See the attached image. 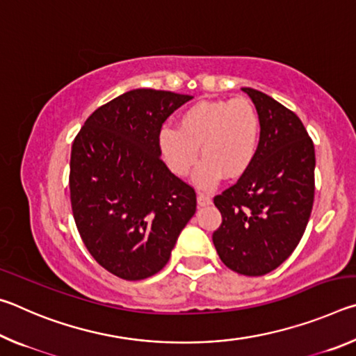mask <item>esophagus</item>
Returning a JSON list of instances; mask_svg holds the SVG:
<instances>
[{
    "label": "esophagus",
    "mask_w": 356,
    "mask_h": 356,
    "mask_svg": "<svg viewBox=\"0 0 356 356\" xmlns=\"http://www.w3.org/2000/svg\"><path fill=\"white\" fill-rule=\"evenodd\" d=\"M210 204H212V197L206 195V193H197V206L206 207L210 206Z\"/></svg>",
    "instance_id": "34e87169"
}]
</instances>
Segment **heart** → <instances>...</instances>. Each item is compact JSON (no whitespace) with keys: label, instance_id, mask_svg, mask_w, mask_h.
Listing matches in <instances>:
<instances>
[{"label":"heart","instance_id":"obj_1","mask_svg":"<svg viewBox=\"0 0 356 356\" xmlns=\"http://www.w3.org/2000/svg\"><path fill=\"white\" fill-rule=\"evenodd\" d=\"M261 141V118L250 100H202L180 113L177 129L163 127L159 149L166 166L179 177L186 176L197 161L195 182L212 186L220 174L237 179L250 170Z\"/></svg>","mask_w":356,"mask_h":356}]
</instances>
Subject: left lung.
<instances>
[{
	"mask_svg": "<svg viewBox=\"0 0 356 356\" xmlns=\"http://www.w3.org/2000/svg\"><path fill=\"white\" fill-rule=\"evenodd\" d=\"M261 118V141L250 170L213 197L221 226L212 236L222 264L262 276L297 248L314 202V144L303 122L280 102L242 88Z\"/></svg>",
	"mask_w": 356,
	"mask_h": 356,
	"instance_id": "left-lung-1",
	"label": "left lung"
}]
</instances>
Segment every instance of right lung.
Returning a JSON list of instances; mask_svg holds the SVG:
<instances>
[{
    "label": "right lung",
    "mask_w": 356,
    "mask_h": 356,
    "mask_svg": "<svg viewBox=\"0 0 356 356\" xmlns=\"http://www.w3.org/2000/svg\"><path fill=\"white\" fill-rule=\"evenodd\" d=\"M191 95L134 89L97 108L78 131L70 155V202L91 256L127 281L165 267L196 212L191 185L160 159L165 120Z\"/></svg>",
    "instance_id": "obj_1"
}]
</instances>
